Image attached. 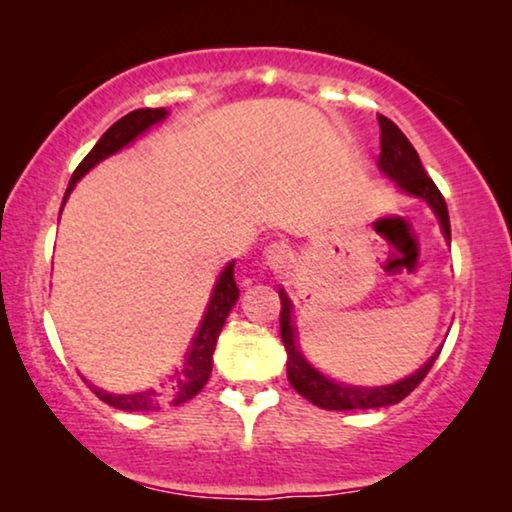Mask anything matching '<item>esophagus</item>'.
<instances>
[{"instance_id": "34e87169", "label": "esophagus", "mask_w": 512, "mask_h": 512, "mask_svg": "<svg viewBox=\"0 0 512 512\" xmlns=\"http://www.w3.org/2000/svg\"><path fill=\"white\" fill-rule=\"evenodd\" d=\"M291 261H293V254L284 242L270 244V247H265V251H263V263L268 265L272 272H284L286 268H289Z\"/></svg>"}]
</instances>
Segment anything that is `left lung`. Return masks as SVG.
I'll use <instances>...</instances> for the list:
<instances>
[{
	"label": "left lung",
	"mask_w": 512,
	"mask_h": 512,
	"mask_svg": "<svg viewBox=\"0 0 512 512\" xmlns=\"http://www.w3.org/2000/svg\"><path fill=\"white\" fill-rule=\"evenodd\" d=\"M380 121V137H382V153H380V167L403 188L405 193L417 195L429 202L433 212L438 214L440 226L447 240H450V214H447V205L443 193L438 191V186L433 184V179L426 174L422 160H419L415 146L408 142V137L403 135L401 128L394 121H389L387 116H377ZM279 300H282V310H279V333H282V342L289 354L286 361V375H289L291 387L298 391L300 396L307 401L319 405L324 410H373V408H387V405L401 403L410 391L419 387V382L429 375L433 363H436L438 354H433L415 375H410L408 380H401L389 387H377V389H359V387H342L335 384L314 370L296 349V335H293L291 326V303L284 296V291H279Z\"/></svg>",
	"instance_id": "1"
}]
</instances>
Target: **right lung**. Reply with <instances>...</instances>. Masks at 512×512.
<instances>
[{"instance_id":"add662e5","label":"right lung","mask_w":512,"mask_h":512,"mask_svg":"<svg viewBox=\"0 0 512 512\" xmlns=\"http://www.w3.org/2000/svg\"><path fill=\"white\" fill-rule=\"evenodd\" d=\"M165 116H167L165 109H137V111H130L128 116H123L121 121L111 125V128L100 137V142L93 146V151H90L88 156L81 160L79 167L74 170L72 179H69L65 200L67 195L72 193L76 181H79L90 167H95L100 160L111 156V153H116L118 149H123V146L130 144L137 135H142L149 125L163 121ZM65 200H62V205H65ZM237 296H240V291H237V284H235V261H233L228 263V268L221 272L219 282L214 286L207 312L205 317H202V324L198 328V333H195L191 347H188L184 363H181V366L167 377L165 384H160L158 391L149 389V391H139V394H107V391L93 387L95 396L107 405H111V408L123 410V412H151V410L165 408V405H181L191 401L195 394H200V389L205 387L209 375H212V354H214L216 340H219L221 328L226 324V317L228 312L233 310Z\"/></svg>"}]
</instances>
